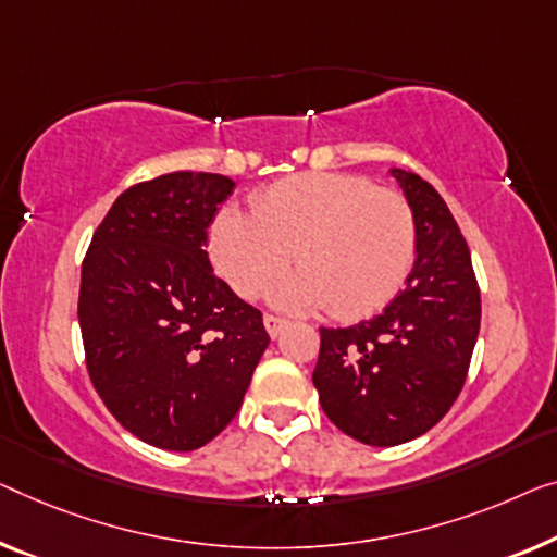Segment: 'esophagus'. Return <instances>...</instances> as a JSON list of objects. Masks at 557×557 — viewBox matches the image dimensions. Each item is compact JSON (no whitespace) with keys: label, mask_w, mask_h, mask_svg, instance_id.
<instances>
[{"label":"esophagus","mask_w":557,"mask_h":557,"mask_svg":"<svg viewBox=\"0 0 557 557\" xmlns=\"http://www.w3.org/2000/svg\"><path fill=\"white\" fill-rule=\"evenodd\" d=\"M285 327H287V320L277 318V314H264V330L270 332L272 339H275Z\"/></svg>","instance_id":"esophagus-1"}]
</instances>
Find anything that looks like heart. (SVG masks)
I'll use <instances>...</instances> for the list:
<instances>
[{
	"instance_id": "b5f03b06",
	"label": "heart",
	"mask_w": 557,
	"mask_h": 557,
	"mask_svg": "<svg viewBox=\"0 0 557 557\" xmlns=\"http://www.w3.org/2000/svg\"><path fill=\"white\" fill-rule=\"evenodd\" d=\"M272 293L285 310L362 318L408 280L414 260L412 207L400 193L360 174L312 172L282 180L255 197L252 214L222 210L210 230L214 268L243 297Z\"/></svg>"
}]
</instances>
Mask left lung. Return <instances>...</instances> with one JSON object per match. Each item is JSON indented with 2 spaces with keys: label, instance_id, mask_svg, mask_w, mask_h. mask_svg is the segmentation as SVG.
<instances>
[{
  "label": "left lung",
  "instance_id": "1",
  "mask_svg": "<svg viewBox=\"0 0 557 557\" xmlns=\"http://www.w3.org/2000/svg\"><path fill=\"white\" fill-rule=\"evenodd\" d=\"M414 218L408 285L372 320L320 327L312 383L327 418L364 445L425 435L458 400L480 332L470 250L437 189L393 168Z\"/></svg>",
  "mask_w": 557,
  "mask_h": 557
}]
</instances>
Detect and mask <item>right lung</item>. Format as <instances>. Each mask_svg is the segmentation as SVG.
<instances>
[{
	"mask_svg": "<svg viewBox=\"0 0 557 557\" xmlns=\"http://www.w3.org/2000/svg\"><path fill=\"white\" fill-rule=\"evenodd\" d=\"M232 189L212 172L139 182L114 199L82 262L89 377L120 425L162 450L218 437L270 345L262 312L214 275L205 250Z\"/></svg>",
	"mask_w": 557,
	"mask_h": 557,
	"instance_id": "right-lung-1",
	"label": "right lung"
}]
</instances>
